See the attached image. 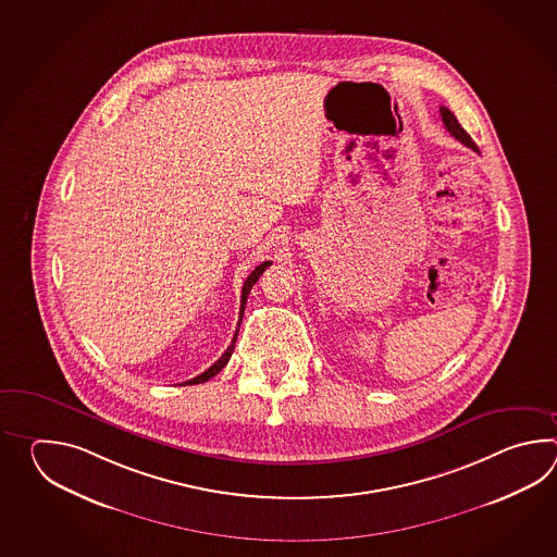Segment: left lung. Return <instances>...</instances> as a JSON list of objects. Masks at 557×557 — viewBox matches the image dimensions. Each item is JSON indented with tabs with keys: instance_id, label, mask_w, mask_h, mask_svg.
Listing matches in <instances>:
<instances>
[{
	"instance_id": "1",
	"label": "left lung",
	"mask_w": 557,
	"mask_h": 557,
	"mask_svg": "<svg viewBox=\"0 0 557 557\" xmlns=\"http://www.w3.org/2000/svg\"><path fill=\"white\" fill-rule=\"evenodd\" d=\"M440 117H442V123H444V127L450 131V135H454L458 141L463 143L466 147H470L473 149L475 153H478V147H475V143L472 141V137L466 133L462 125L458 123V119L456 115L451 113L450 109H446V107H440Z\"/></svg>"
}]
</instances>
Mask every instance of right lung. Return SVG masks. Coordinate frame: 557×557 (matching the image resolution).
Instances as JSON below:
<instances>
[{
    "mask_svg": "<svg viewBox=\"0 0 557 557\" xmlns=\"http://www.w3.org/2000/svg\"><path fill=\"white\" fill-rule=\"evenodd\" d=\"M267 267H271V261H264L252 271V273L247 276V281H245V284H243V293H240V319L243 320V312H245V305H247V296H249L250 288L255 286V283L261 278V274L267 271ZM238 326H240V322H238ZM237 336H238V329L235 331V336H233V343L228 344V348L225 350V355L221 356L216 362H214L213 367L207 368L202 374H199L197 379L187 380V382H183V384H187V386H190V384H201V382H207V380L213 379L214 374H219L223 368L226 367V362H228V358H231V355H233V350H235V343H237Z\"/></svg>",
    "mask_w": 557,
    "mask_h": 557,
    "instance_id": "1",
    "label": "right lung"
}]
</instances>
